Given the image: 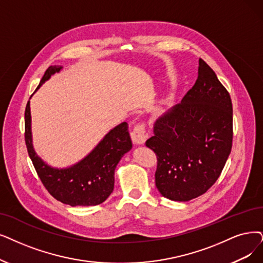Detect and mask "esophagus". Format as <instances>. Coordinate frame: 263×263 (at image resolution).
I'll list each match as a JSON object with an SVG mask.
<instances>
[{
	"label": "esophagus",
	"instance_id": "obj_1",
	"mask_svg": "<svg viewBox=\"0 0 263 263\" xmlns=\"http://www.w3.org/2000/svg\"><path fill=\"white\" fill-rule=\"evenodd\" d=\"M132 139L136 144H143L148 139V134L145 132L144 124L139 123L134 127L132 132Z\"/></svg>",
	"mask_w": 263,
	"mask_h": 263
}]
</instances>
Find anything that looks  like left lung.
<instances>
[{
    "instance_id": "8db88e82",
    "label": "left lung",
    "mask_w": 263,
    "mask_h": 263,
    "mask_svg": "<svg viewBox=\"0 0 263 263\" xmlns=\"http://www.w3.org/2000/svg\"><path fill=\"white\" fill-rule=\"evenodd\" d=\"M181 102L160 119L145 145L156 153L155 185L164 196L186 202L204 194L221 174L232 149L230 93L203 59Z\"/></svg>"
}]
</instances>
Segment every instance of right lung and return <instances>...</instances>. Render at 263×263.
Masks as SVG:
<instances>
[{"mask_svg": "<svg viewBox=\"0 0 263 263\" xmlns=\"http://www.w3.org/2000/svg\"><path fill=\"white\" fill-rule=\"evenodd\" d=\"M61 69L59 66H50L36 90ZM25 140L42 183L57 201L70 206H95L106 201L114 187L115 168L122 156L133 146L128 124L123 122L104 136L96 148L79 163L60 170L50 167L42 161L33 149L30 101L25 111Z\"/></svg>", "mask_w": 263, "mask_h": 263, "instance_id": "obj_1", "label": "right lung"}]
</instances>
